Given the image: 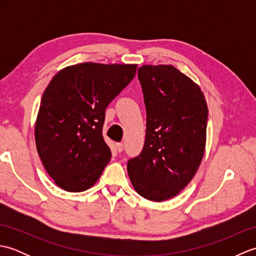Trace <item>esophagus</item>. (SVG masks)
Masks as SVG:
<instances>
[{
	"label": "esophagus",
	"mask_w": 256,
	"mask_h": 256,
	"mask_svg": "<svg viewBox=\"0 0 256 256\" xmlns=\"http://www.w3.org/2000/svg\"><path fill=\"white\" fill-rule=\"evenodd\" d=\"M116 148L118 152H122L124 150V145H123V143H116Z\"/></svg>",
	"instance_id": "obj_1"
}]
</instances>
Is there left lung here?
I'll list each match as a JSON object with an SVG mask.
<instances>
[{
	"label": "left lung",
	"instance_id": "8db88e82",
	"mask_svg": "<svg viewBox=\"0 0 256 256\" xmlns=\"http://www.w3.org/2000/svg\"><path fill=\"white\" fill-rule=\"evenodd\" d=\"M146 106V135L140 155L128 162L135 190L152 201L175 197L204 157L208 108L198 84L174 66L138 68Z\"/></svg>",
	"mask_w": 256,
	"mask_h": 256
}]
</instances>
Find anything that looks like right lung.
I'll use <instances>...</instances> for the list:
<instances>
[{
  "instance_id": "right-lung-1",
  "label": "right lung",
  "mask_w": 256,
  "mask_h": 256,
  "mask_svg": "<svg viewBox=\"0 0 256 256\" xmlns=\"http://www.w3.org/2000/svg\"><path fill=\"white\" fill-rule=\"evenodd\" d=\"M136 68L84 62L52 79L40 101L35 140L57 186L79 192L99 179L112 156L102 135L106 108L131 82Z\"/></svg>"
}]
</instances>
